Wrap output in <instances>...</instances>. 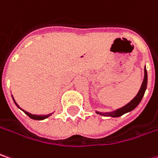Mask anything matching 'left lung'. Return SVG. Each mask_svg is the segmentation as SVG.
<instances>
[{"label":"left lung","instance_id":"obj_1","mask_svg":"<svg viewBox=\"0 0 158 158\" xmlns=\"http://www.w3.org/2000/svg\"><path fill=\"white\" fill-rule=\"evenodd\" d=\"M144 79L142 84H141V87L139 91V93L137 94V96L135 97L130 103H128L126 106H123L122 108H119L114 112H110V113H100V112H97V114H100V115L103 116H110V117H119V116H122L123 114H124L126 113H129L131 111H132L133 109H135L136 107L138 106V105L140 103L141 99L143 98L144 94H145V91H146V88H147V84H148V73H147V70H146V67L144 69Z\"/></svg>","mask_w":158,"mask_h":158}]
</instances>
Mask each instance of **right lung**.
<instances>
[{"instance_id": "add662e5", "label": "right lung", "mask_w": 158, "mask_h": 158, "mask_svg": "<svg viewBox=\"0 0 158 158\" xmlns=\"http://www.w3.org/2000/svg\"><path fill=\"white\" fill-rule=\"evenodd\" d=\"M13 101H14V103L16 104V106H17L19 108V106H18V104H17V103L15 102L14 99H13ZM23 112L25 113V114H27V115L29 116V117H30L31 119H33V120H40V121H41V120H44V119H45V118H48L49 116L52 115V114H47V115H36V114H29V113H27V112L24 111V110H23Z\"/></svg>"}]
</instances>
